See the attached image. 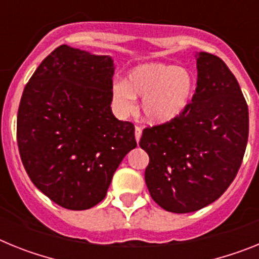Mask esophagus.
<instances>
[{
	"label": "esophagus",
	"mask_w": 259,
	"mask_h": 259,
	"mask_svg": "<svg viewBox=\"0 0 259 259\" xmlns=\"http://www.w3.org/2000/svg\"><path fill=\"white\" fill-rule=\"evenodd\" d=\"M141 134H143V130H141L140 127H136V128H135V139H136L137 143L140 141Z\"/></svg>",
	"instance_id": "34e87169"
}]
</instances>
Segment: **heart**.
Masks as SVG:
<instances>
[{"label":"heart","instance_id":"b5f03b06","mask_svg":"<svg viewBox=\"0 0 259 259\" xmlns=\"http://www.w3.org/2000/svg\"><path fill=\"white\" fill-rule=\"evenodd\" d=\"M194 93V77L185 67L161 62H146L132 68L127 80H116L111 100L116 113L125 116L141 100L140 111L150 124H164L182 115Z\"/></svg>","mask_w":259,"mask_h":259}]
</instances>
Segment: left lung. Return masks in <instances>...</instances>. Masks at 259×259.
Masks as SVG:
<instances>
[{
	"label": "left lung",
	"instance_id": "left-lung-1",
	"mask_svg": "<svg viewBox=\"0 0 259 259\" xmlns=\"http://www.w3.org/2000/svg\"><path fill=\"white\" fill-rule=\"evenodd\" d=\"M197 88L172 122L145 128L149 155L145 183L153 200L171 212L197 211L233 182L246 149L248 105L236 77L219 57L200 52Z\"/></svg>",
	"mask_w": 259,
	"mask_h": 259
}]
</instances>
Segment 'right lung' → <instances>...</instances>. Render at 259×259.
I'll return each instance as SVG.
<instances>
[{"label":"right lung","mask_w":259,"mask_h":259,"mask_svg":"<svg viewBox=\"0 0 259 259\" xmlns=\"http://www.w3.org/2000/svg\"><path fill=\"white\" fill-rule=\"evenodd\" d=\"M110 56L61 45L23 91L17 140L32 183L59 206L101 202L123 158L137 146L135 127L111 111Z\"/></svg>","instance_id":"add662e5"}]
</instances>
